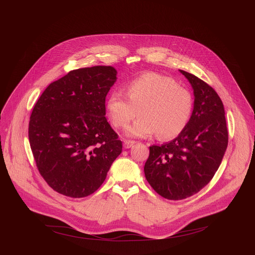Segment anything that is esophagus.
<instances>
[{
    "instance_id": "34e87169",
    "label": "esophagus",
    "mask_w": 255,
    "mask_h": 255,
    "mask_svg": "<svg viewBox=\"0 0 255 255\" xmlns=\"http://www.w3.org/2000/svg\"><path fill=\"white\" fill-rule=\"evenodd\" d=\"M134 144H135V142H134V141L125 140V141H124V143H123V146H124V148L128 149V148H131Z\"/></svg>"
}]
</instances>
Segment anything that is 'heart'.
Instances as JSON below:
<instances>
[{
  "label": "heart",
  "instance_id": "obj_1",
  "mask_svg": "<svg viewBox=\"0 0 255 255\" xmlns=\"http://www.w3.org/2000/svg\"><path fill=\"white\" fill-rule=\"evenodd\" d=\"M126 95L114 91L108 96L106 111L112 124L126 128L127 135L136 138L149 137L157 133L161 139L177 136L187 126L192 110L191 92L166 76L147 72L125 87Z\"/></svg>",
  "mask_w": 255,
  "mask_h": 255
}]
</instances>
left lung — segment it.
I'll list each match as a JSON object with an SVG mask.
<instances>
[{"instance_id":"8db88e82","label":"left lung","mask_w":255,"mask_h":255,"mask_svg":"<svg viewBox=\"0 0 255 255\" xmlns=\"http://www.w3.org/2000/svg\"><path fill=\"white\" fill-rule=\"evenodd\" d=\"M194 91L192 116L177 137L149 147L144 173L149 185L168 200L189 198L207 186L219 168L228 145L223 103L215 90L180 70Z\"/></svg>"}]
</instances>
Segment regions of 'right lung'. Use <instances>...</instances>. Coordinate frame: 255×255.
<instances>
[{"label": "right lung", "instance_id": "right-lung-1", "mask_svg": "<svg viewBox=\"0 0 255 255\" xmlns=\"http://www.w3.org/2000/svg\"><path fill=\"white\" fill-rule=\"evenodd\" d=\"M116 81L113 66L71 70L34 106L30 146L40 174L57 193L70 198L95 193L122 152L105 117L106 97Z\"/></svg>", "mask_w": 255, "mask_h": 255}]
</instances>
